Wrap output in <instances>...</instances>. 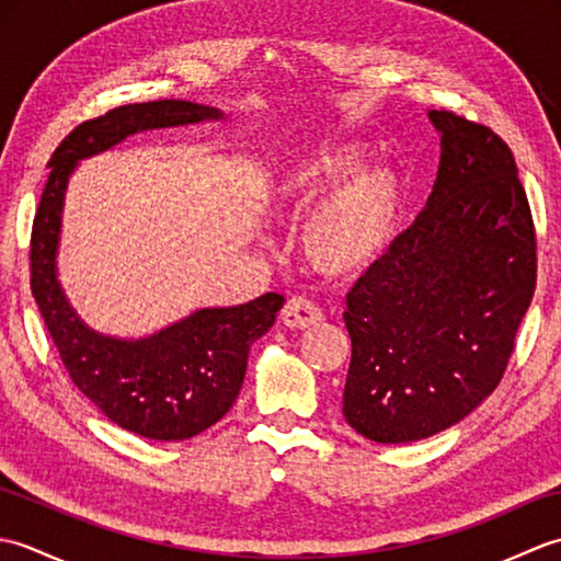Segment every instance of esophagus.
<instances>
[{"label":"esophagus","mask_w":561,"mask_h":561,"mask_svg":"<svg viewBox=\"0 0 561 561\" xmlns=\"http://www.w3.org/2000/svg\"><path fill=\"white\" fill-rule=\"evenodd\" d=\"M282 323L291 328V330H306V328H316L323 320V311L306 296H291V299L284 304L282 308Z\"/></svg>","instance_id":"esophagus-1"}]
</instances>
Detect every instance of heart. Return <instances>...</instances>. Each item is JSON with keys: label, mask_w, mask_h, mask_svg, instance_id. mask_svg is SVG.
Returning <instances> with one entry per match:
<instances>
[{"label": "heart", "mask_w": 561, "mask_h": 561, "mask_svg": "<svg viewBox=\"0 0 561 561\" xmlns=\"http://www.w3.org/2000/svg\"><path fill=\"white\" fill-rule=\"evenodd\" d=\"M359 159L362 151L356 145L320 141L272 173L265 187L267 205L284 217H299L330 182L354 169ZM398 214L400 181L396 173L380 165L356 169L306 214L304 255L328 277H356L388 250Z\"/></svg>", "instance_id": "1"}]
</instances>
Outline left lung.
Segmentation results:
<instances>
[{"label":"left lung","mask_w":561,"mask_h":561,"mask_svg":"<svg viewBox=\"0 0 561 561\" xmlns=\"http://www.w3.org/2000/svg\"><path fill=\"white\" fill-rule=\"evenodd\" d=\"M440 163L426 207L347 294L342 412L362 436L410 444L460 422L502 380L538 279V238L506 141L428 111Z\"/></svg>","instance_id":"left-lung-1"}]
</instances>
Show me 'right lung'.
<instances>
[{
  "mask_svg": "<svg viewBox=\"0 0 561 561\" xmlns=\"http://www.w3.org/2000/svg\"><path fill=\"white\" fill-rule=\"evenodd\" d=\"M217 121L190 101L129 103L79 123L50 157V175L31 231V294L67 374L117 426L145 438L197 436L231 410L243 386L250 344L272 328L284 296L267 291L233 308H202L159 335L125 342L89 330L55 277L65 187L79 159L153 127Z\"/></svg>",
  "mask_w": 561,
  "mask_h": 561,
  "instance_id": "right-lung-1",
  "label": "right lung"
}]
</instances>
